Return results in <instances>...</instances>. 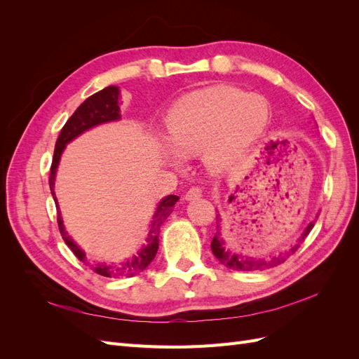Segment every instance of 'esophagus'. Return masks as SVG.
<instances>
[{
  "instance_id": "34e87169",
  "label": "esophagus",
  "mask_w": 359,
  "mask_h": 359,
  "mask_svg": "<svg viewBox=\"0 0 359 359\" xmlns=\"http://www.w3.org/2000/svg\"><path fill=\"white\" fill-rule=\"evenodd\" d=\"M201 196H202V190L199 187H191L189 189V191L186 193V196L184 198H186V201H194Z\"/></svg>"
}]
</instances>
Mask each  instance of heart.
I'll list each match as a JSON object with an SVG mask.
<instances>
[{
    "label": "heart",
    "instance_id": "1",
    "mask_svg": "<svg viewBox=\"0 0 359 359\" xmlns=\"http://www.w3.org/2000/svg\"><path fill=\"white\" fill-rule=\"evenodd\" d=\"M269 104L259 94H245L231 86H212L184 95L166 118L170 142L161 154L181 166L182 157L203 153L211 170L223 172L240 160L264 132Z\"/></svg>",
    "mask_w": 359,
    "mask_h": 359
}]
</instances>
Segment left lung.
I'll return each mask as SVG.
<instances>
[{
    "instance_id": "obj_1",
    "label": "left lung",
    "mask_w": 359,
    "mask_h": 359,
    "mask_svg": "<svg viewBox=\"0 0 359 359\" xmlns=\"http://www.w3.org/2000/svg\"><path fill=\"white\" fill-rule=\"evenodd\" d=\"M219 220H220V215H217V222ZM313 226H314V222L309 223V226L304 229L298 243L290 245L289 248H285L283 252L273 253V255H268L264 257H252V256H244V255H238V253L231 252L229 248H226V244L222 240L219 231H217L215 236L212 238L211 250H212L214 256L220 260V264L227 268L235 269V271H264V269H269V268H274L280 264H283L290 255L295 253L299 247V243L306 240V236L310 233Z\"/></svg>"
}]
</instances>
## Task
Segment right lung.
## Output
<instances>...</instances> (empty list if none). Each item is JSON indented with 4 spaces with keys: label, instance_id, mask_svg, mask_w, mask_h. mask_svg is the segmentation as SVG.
Masks as SVG:
<instances>
[{
    "label": "right lung",
    "instance_id": "1",
    "mask_svg": "<svg viewBox=\"0 0 359 359\" xmlns=\"http://www.w3.org/2000/svg\"><path fill=\"white\" fill-rule=\"evenodd\" d=\"M121 119V114H119V88L118 86H106L102 91L93 94L88 97L78 109L74 111V114L67 119V123L64 124L61 133L57 139L55 144V151H53V160H52V166H50V177H49V187L50 193L53 196V201H55L57 205V211H58V227L64 243L69 245V248L74 253V256L85 265H90V268L94 271V273L100 274L103 277H109V278H119V277H133L142 271L153 262V259L157 255L158 250V232H160V226L168 219V215L172 212L173 205L178 202V196L175 194H169V196L163 198L158 205L156 214L153 217V222H151V229L148 232L147 238V244L142 245V248L139 250L137 255L128 257L127 260L121 264L116 265H109V264H90L86 260V255L83 250L76 244L72 236L67 233L66 227H64L62 223V217L60 211V205L55 196V177H57V169L61 160V154L64 148L70 144L73 139L81 136L86 130H90L95 126L106 124V123H112Z\"/></svg>",
    "mask_w": 359,
    "mask_h": 359
}]
</instances>
